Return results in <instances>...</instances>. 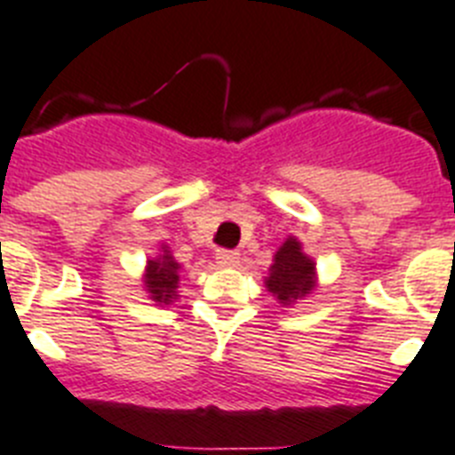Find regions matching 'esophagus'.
<instances>
[{"instance_id": "34e87169", "label": "esophagus", "mask_w": 455, "mask_h": 455, "mask_svg": "<svg viewBox=\"0 0 455 455\" xmlns=\"http://www.w3.org/2000/svg\"><path fill=\"white\" fill-rule=\"evenodd\" d=\"M238 261H240V254L235 252V250H220V252H217V264L220 266L234 268V266H238Z\"/></svg>"}]
</instances>
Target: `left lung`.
I'll return each mask as SVG.
<instances>
[{"instance_id":"obj_1","label":"left lung","mask_w":455,"mask_h":455,"mask_svg":"<svg viewBox=\"0 0 455 455\" xmlns=\"http://www.w3.org/2000/svg\"><path fill=\"white\" fill-rule=\"evenodd\" d=\"M264 285L283 306L294 304L297 299H304L315 290V261L304 254L301 243L294 235L278 247Z\"/></svg>"}]
</instances>
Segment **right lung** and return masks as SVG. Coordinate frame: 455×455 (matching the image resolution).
Instances as JSON below:
<instances>
[{
    "mask_svg": "<svg viewBox=\"0 0 455 455\" xmlns=\"http://www.w3.org/2000/svg\"><path fill=\"white\" fill-rule=\"evenodd\" d=\"M161 250H164L161 257L147 261V268H144V290L149 291L151 301L170 304V301H175L180 297L177 287H180V268L182 266L177 264L168 247L164 245Z\"/></svg>",
    "mask_w": 455,
    "mask_h": 455,
    "instance_id": "1",
    "label": "right lung"
}]
</instances>
